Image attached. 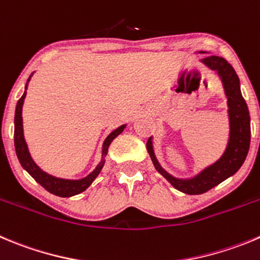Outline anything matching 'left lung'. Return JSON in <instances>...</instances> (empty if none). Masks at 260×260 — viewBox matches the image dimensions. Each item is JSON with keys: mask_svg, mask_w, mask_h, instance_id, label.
Segmentation results:
<instances>
[{"mask_svg": "<svg viewBox=\"0 0 260 260\" xmlns=\"http://www.w3.org/2000/svg\"><path fill=\"white\" fill-rule=\"evenodd\" d=\"M205 54L206 51H199ZM202 63L209 67L211 71L218 73L222 81L224 95L227 98L228 121H230V137L227 147L220 158L211 164L208 168L202 169L199 174L192 178H175L169 174L162 166L159 165L158 159L154 154L153 140L151 137L147 142V151L151 156L154 168L174 188L185 194H201L208 192L215 185L220 184L235 175L247 156L250 147V114L247 104L242 98L240 89V80L233 67L224 58L216 55H208L201 59Z\"/></svg>", "mask_w": 260, "mask_h": 260, "instance_id": "8db88e82", "label": "left lung"}]
</instances>
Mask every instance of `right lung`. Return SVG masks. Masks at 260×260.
Here are the masks:
<instances>
[{"label":"right lung","mask_w":260,"mask_h":260,"mask_svg":"<svg viewBox=\"0 0 260 260\" xmlns=\"http://www.w3.org/2000/svg\"><path fill=\"white\" fill-rule=\"evenodd\" d=\"M33 76H29L28 78L27 83H25V90L24 94L21 95V98L16 103V108H15V118H14V144H15V152L16 156H18L19 162L20 165L23 166L25 171L29 174L30 177L36 180L37 183L42 185L46 190H49L50 193L55 194V196L59 197H72L76 196V194L81 193L85 189L91 185V183L94 182L95 178L99 175V173L103 169L104 162H106V156L108 153V148L109 144L113 142V139L116 137L121 134V133L125 130L126 123L125 125L118 126L117 128H114L113 132L106 138L103 143V148H102V159L101 162L98 164L96 168L86 175L85 178H81V179H64V178H56L51 174H47L46 171L42 170L37 164L33 161L32 156L29 153V149H28L27 142H25L24 138V130H23V117H21V112H23V104H24V99L25 95H27V87H28V82H29L30 77Z\"/></svg>","instance_id":"1"}]
</instances>
